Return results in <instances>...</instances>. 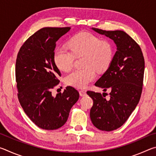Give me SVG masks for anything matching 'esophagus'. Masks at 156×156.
<instances>
[{
	"label": "esophagus",
	"mask_w": 156,
	"mask_h": 156,
	"mask_svg": "<svg viewBox=\"0 0 156 156\" xmlns=\"http://www.w3.org/2000/svg\"><path fill=\"white\" fill-rule=\"evenodd\" d=\"M79 94H80V96H85L87 95L86 91L84 90H80V91H79Z\"/></svg>",
	"instance_id": "esophagus-1"
}]
</instances>
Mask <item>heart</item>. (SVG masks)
<instances>
[{
  "mask_svg": "<svg viewBox=\"0 0 156 156\" xmlns=\"http://www.w3.org/2000/svg\"><path fill=\"white\" fill-rule=\"evenodd\" d=\"M69 50L63 47L54 52V60L62 72L72 69L75 57L84 56L83 69L73 70L65 78L66 83L78 88H84L96 77V69L104 72L109 67L113 56L112 44L101 41L91 33L82 32L74 36L68 43Z\"/></svg>",
  "mask_w": 156,
  "mask_h": 156,
  "instance_id": "obj_1",
  "label": "heart"
}]
</instances>
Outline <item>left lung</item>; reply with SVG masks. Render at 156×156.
Here are the masks:
<instances>
[{"instance_id": "left-lung-1", "label": "left lung", "mask_w": 156, "mask_h": 156, "mask_svg": "<svg viewBox=\"0 0 156 156\" xmlns=\"http://www.w3.org/2000/svg\"><path fill=\"white\" fill-rule=\"evenodd\" d=\"M91 29L112 39L117 47L109 67L95 83L104 91L109 89V98H105L107 94L105 92H87L94 101L90 110L93 125L100 130L111 131L120 127L138 104L144 59L140 47L125 31Z\"/></svg>"}]
</instances>
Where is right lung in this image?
Listing matches in <instances>:
<instances>
[{
  "instance_id": "add662e5",
  "label": "right lung",
  "mask_w": 156,
  "mask_h": 156,
  "mask_svg": "<svg viewBox=\"0 0 156 156\" xmlns=\"http://www.w3.org/2000/svg\"><path fill=\"white\" fill-rule=\"evenodd\" d=\"M70 29H41L25 42L17 56L16 80L20 105L36 125L46 130L64 125L79 98L78 91L70 86L56 96L51 94L61 76L54 60L56 42Z\"/></svg>"
}]
</instances>
